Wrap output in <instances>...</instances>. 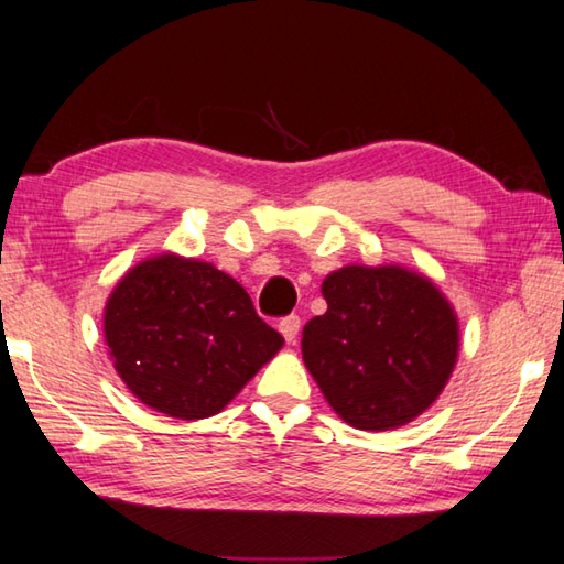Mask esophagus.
Instances as JSON below:
<instances>
[{"label":"esophagus","instance_id":"34e87169","mask_svg":"<svg viewBox=\"0 0 564 564\" xmlns=\"http://www.w3.org/2000/svg\"><path fill=\"white\" fill-rule=\"evenodd\" d=\"M279 330L283 333V338L289 343H295V338H299V330H301V318L295 316V313H291V316L281 318L279 323Z\"/></svg>","mask_w":564,"mask_h":564}]
</instances>
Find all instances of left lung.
I'll use <instances>...</instances> for the list:
<instances>
[{
  "instance_id": "left-lung-1",
  "label": "left lung",
  "mask_w": 564,
  "mask_h": 564,
  "mask_svg": "<svg viewBox=\"0 0 564 564\" xmlns=\"http://www.w3.org/2000/svg\"><path fill=\"white\" fill-rule=\"evenodd\" d=\"M328 311L303 328V360L328 405L358 431H390L425 413L451 378L460 328L425 275L346 265L321 285Z\"/></svg>"
}]
</instances>
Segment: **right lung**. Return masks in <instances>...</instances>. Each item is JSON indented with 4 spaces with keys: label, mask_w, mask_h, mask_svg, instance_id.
<instances>
[{
    "label": "right lung",
    "mask_w": 564,
    "mask_h": 564,
    "mask_svg": "<svg viewBox=\"0 0 564 564\" xmlns=\"http://www.w3.org/2000/svg\"><path fill=\"white\" fill-rule=\"evenodd\" d=\"M104 338L131 393L178 420L221 413L283 346L241 283L176 253L123 275L104 308Z\"/></svg>",
    "instance_id": "obj_1"
}]
</instances>
